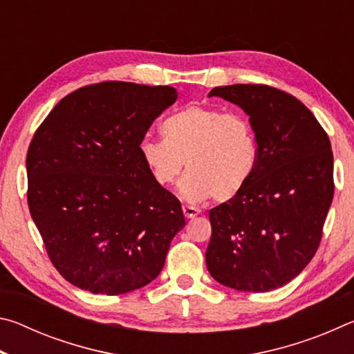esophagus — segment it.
Masks as SVG:
<instances>
[{
	"label": "esophagus",
	"instance_id": "obj_1",
	"mask_svg": "<svg viewBox=\"0 0 354 354\" xmlns=\"http://www.w3.org/2000/svg\"><path fill=\"white\" fill-rule=\"evenodd\" d=\"M183 212H184V217H187V218H194L200 214L198 209L194 207V206H187V205L183 206Z\"/></svg>",
	"mask_w": 354,
	"mask_h": 354
}]
</instances>
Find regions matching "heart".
<instances>
[{
    "mask_svg": "<svg viewBox=\"0 0 354 354\" xmlns=\"http://www.w3.org/2000/svg\"><path fill=\"white\" fill-rule=\"evenodd\" d=\"M165 139L143 137L139 151L153 179L169 185L183 171L179 194L189 201H230L254 175L257 142L247 117L217 107L189 106L162 123Z\"/></svg>",
    "mask_w": 354,
    "mask_h": 354,
    "instance_id": "heart-1",
    "label": "heart"
}]
</instances>
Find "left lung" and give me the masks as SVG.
Returning a JSON list of instances; mask_svg holds the SVG:
<instances>
[{
  "label": "left lung",
  "instance_id": "obj_1",
  "mask_svg": "<svg viewBox=\"0 0 354 354\" xmlns=\"http://www.w3.org/2000/svg\"><path fill=\"white\" fill-rule=\"evenodd\" d=\"M250 115L257 142L253 178L236 198L209 211V273L243 292L289 283L319 250L334 195L329 137L301 101L263 84L215 87Z\"/></svg>",
  "mask_w": 354,
  "mask_h": 354
}]
</instances>
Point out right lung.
I'll return each instance as SVG.
<instances>
[{"instance_id":"obj_1","label":"right lung","mask_w":354,"mask_h":354,"mask_svg":"<svg viewBox=\"0 0 354 354\" xmlns=\"http://www.w3.org/2000/svg\"><path fill=\"white\" fill-rule=\"evenodd\" d=\"M176 97L169 86L91 84L59 101L35 131L26 156L29 212L70 284L122 295L162 270L185 220L139 145Z\"/></svg>"}]
</instances>
